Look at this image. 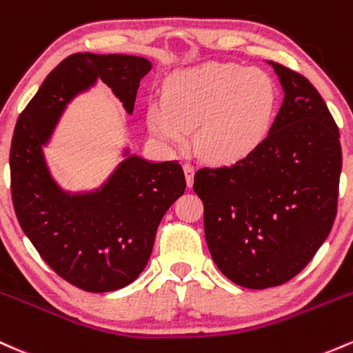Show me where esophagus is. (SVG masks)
I'll return each mask as SVG.
<instances>
[{
    "label": "esophagus",
    "mask_w": 353,
    "mask_h": 353,
    "mask_svg": "<svg viewBox=\"0 0 353 353\" xmlns=\"http://www.w3.org/2000/svg\"><path fill=\"white\" fill-rule=\"evenodd\" d=\"M184 174H185V183H188V188H192V183H194V168L191 164L183 165Z\"/></svg>",
    "instance_id": "obj_1"
}]
</instances>
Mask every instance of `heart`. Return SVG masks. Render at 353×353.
<instances>
[{"mask_svg":"<svg viewBox=\"0 0 353 353\" xmlns=\"http://www.w3.org/2000/svg\"><path fill=\"white\" fill-rule=\"evenodd\" d=\"M276 107V83L265 70L211 61L172 73L162 102L154 100L147 108V122L170 144H184L188 130L194 129L201 157L231 164L265 142Z\"/></svg>","mask_w":353,"mask_h":353,"instance_id":"1","label":"heart"}]
</instances>
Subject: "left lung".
<instances>
[{"mask_svg":"<svg viewBox=\"0 0 353 353\" xmlns=\"http://www.w3.org/2000/svg\"><path fill=\"white\" fill-rule=\"evenodd\" d=\"M268 63L285 92L268 137L233 165L199 169L192 185L216 266L251 290L283 285L312 261L334 226L342 170L339 127L321 95Z\"/></svg>","mask_w":353,"mask_h":353,"instance_id":"left-lung-1","label":"left lung"}]
</instances>
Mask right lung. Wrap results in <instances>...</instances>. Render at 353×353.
<instances>
[{
    "label": "right lung",
    "instance_id": "right-lung-1",
    "mask_svg": "<svg viewBox=\"0 0 353 353\" xmlns=\"http://www.w3.org/2000/svg\"><path fill=\"white\" fill-rule=\"evenodd\" d=\"M150 68L142 57L73 53L50 72L14 127L10 170L19 226L46 265L85 292L120 290L144 271L162 216L184 194V170L177 161L129 156L100 189L70 194L53 181L43 145L70 100L97 80L132 114Z\"/></svg>",
    "mask_w": 353,
    "mask_h": 353
}]
</instances>
